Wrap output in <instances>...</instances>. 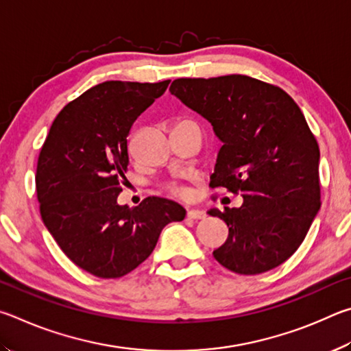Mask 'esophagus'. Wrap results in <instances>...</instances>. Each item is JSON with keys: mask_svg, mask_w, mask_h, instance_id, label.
<instances>
[{"mask_svg": "<svg viewBox=\"0 0 351 351\" xmlns=\"http://www.w3.org/2000/svg\"><path fill=\"white\" fill-rule=\"evenodd\" d=\"M188 219H194V220H199V219H205L206 217V213L202 211V210H189L186 213Z\"/></svg>", "mask_w": 351, "mask_h": 351, "instance_id": "34e87169", "label": "esophagus"}]
</instances>
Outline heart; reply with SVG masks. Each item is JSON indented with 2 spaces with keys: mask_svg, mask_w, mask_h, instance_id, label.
I'll use <instances>...</instances> for the list:
<instances>
[{
  "mask_svg": "<svg viewBox=\"0 0 351 351\" xmlns=\"http://www.w3.org/2000/svg\"><path fill=\"white\" fill-rule=\"evenodd\" d=\"M169 191H171L172 194H174V195H180V197H183V195L186 194L185 188L179 186V185H177V183H171V185H169Z\"/></svg>",
  "mask_w": 351,
  "mask_h": 351,
  "instance_id": "heart-1",
  "label": "heart"
}]
</instances>
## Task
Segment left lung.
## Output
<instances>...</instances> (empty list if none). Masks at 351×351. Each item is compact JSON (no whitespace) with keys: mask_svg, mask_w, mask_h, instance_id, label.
<instances>
[{"mask_svg":"<svg viewBox=\"0 0 351 351\" xmlns=\"http://www.w3.org/2000/svg\"><path fill=\"white\" fill-rule=\"evenodd\" d=\"M169 90L223 141L210 186L243 195L241 208L208 211L230 226L216 261L245 276L279 267L321 208V154L302 110L279 86L236 73L177 78Z\"/></svg>","mask_w":351,"mask_h":351,"instance_id":"left-lung-1","label":"left lung"}]
</instances>
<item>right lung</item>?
<instances>
[{
    "label": "right lung",
    "instance_id": "right-lung-1",
    "mask_svg": "<svg viewBox=\"0 0 351 351\" xmlns=\"http://www.w3.org/2000/svg\"><path fill=\"white\" fill-rule=\"evenodd\" d=\"M169 82L94 86L60 110L41 146L35 185L43 222L61 251L97 278L131 273L165 226L185 219V208L162 197L117 204L128 182L129 129Z\"/></svg>",
    "mask_w": 351,
    "mask_h": 351
}]
</instances>
